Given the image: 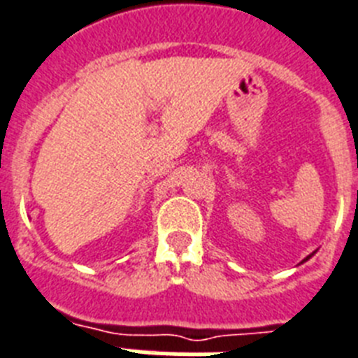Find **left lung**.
<instances>
[{"instance_id":"obj_1","label":"left lung","mask_w":358,"mask_h":358,"mask_svg":"<svg viewBox=\"0 0 358 358\" xmlns=\"http://www.w3.org/2000/svg\"><path fill=\"white\" fill-rule=\"evenodd\" d=\"M313 255H315V251H313V253H311V255H308V257H306V258H304V260H302V262H300V264H304V262H308V260H309V258H311V257H313Z\"/></svg>"}]
</instances>
